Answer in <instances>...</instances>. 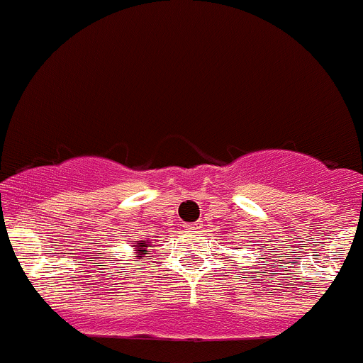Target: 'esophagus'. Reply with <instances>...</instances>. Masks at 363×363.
<instances>
[{
    "label": "esophagus",
    "instance_id": "34e87169",
    "mask_svg": "<svg viewBox=\"0 0 363 363\" xmlns=\"http://www.w3.org/2000/svg\"><path fill=\"white\" fill-rule=\"evenodd\" d=\"M199 228H201V225H199V223H189V225H185L186 232H196V230H199Z\"/></svg>",
    "mask_w": 363,
    "mask_h": 363
}]
</instances>
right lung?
Returning <instances> with one entry per match:
<instances>
[{"instance_id":"right-lung-1","label":"right lung","mask_w":363,"mask_h":363,"mask_svg":"<svg viewBox=\"0 0 363 363\" xmlns=\"http://www.w3.org/2000/svg\"><path fill=\"white\" fill-rule=\"evenodd\" d=\"M131 244V247H133V251L136 252V256H135V259L138 261H143V258H147V255H149V252H147V247H150V240H130Z\"/></svg>"}]
</instances>
